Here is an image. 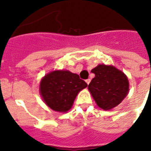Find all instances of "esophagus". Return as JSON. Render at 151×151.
<instances>
[{
    "instance_id": "1",
    "label": "esophagus",
    "mask_w": 151,
    "mask_h": 151,
    "mask_svg": "<svg viewBox=\"0 0 151 151\" xmlns=\"http://www.w3.org/2000/svg\"><path fill=\"white\" fill-rule=\"evenodd\" d=\"M85 82H86V83H87L88 85V84L90 83V82H91V79H90V78H88V79L85 80Z\"/></svg>"
}]
</instances>
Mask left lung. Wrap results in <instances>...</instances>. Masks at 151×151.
Wrapping results in <instances>:
<instances>
[{
	"mask_svg": "<svg viewBox=\"0 0 151 151\" xmlns=\"http://www.w3.org/2000/svg\"><path fill=\"white\" fill-rule=\"evenodd\" d=\"M91 73L95 76L88 88L101 109L111 110L127 96L129 82L122 71L113 65L99 64L91 69Z\"/></svg>",
	"mask_w": 151,
	"mask_h": 151,
	"instance_id": "obj_1",
	"label": "left lung"
}]
</instances>
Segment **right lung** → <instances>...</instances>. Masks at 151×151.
<instances>
[{
  "label": "right lung",
  "instance_id": "1",
  "mask_svg": "<svg viewBox=\"0 0 151 151\" xmlns=\"http://www.w3.org/2000/svg\"><path fill=\"white\" fill-rule=\"evenodd\" d=\"M87 86L78 74L69 70H53L41 79L39 92L45 104L51 110L66 113L80 91Z\"/></svg>",
  "mask_w": 151,
  "mask_h": 151
}]
</instances>
